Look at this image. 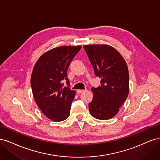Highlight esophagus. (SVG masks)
<instances>
[{
	"label": "esophagus",
	"instance_id": "1",
	"mask_svg": "<svg viewBox=\"0 0 160 160\" xmlns=\"http://www.w3.org/2000/svg\"><path fill=\"white\" fill-rule=\"evenodd\" d=\"M84 91L85 90H78L76 91V92H77V94H80L82 93V92H84Z\"/></svg>",
	"mask_w": 160,
	"mask_h": 160
}]
</instances>
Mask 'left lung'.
Returning <instances> with one entry per match:
<instances>
[{"mask_svg":"<svg viewBox=\"0 0 160 160\" xmlns=\"http://www.w3.org/2000/svg\"><path fill=\"white\" fill-rule=\"evenodd\" d=\"M84 48L101 78L100 86L92 88L94 93L88 104L91 115L98 120L116 116L129 93V72L126 61L112 46L106 44L84 45Z\"/></svg>","mask_w":160,"mask_h":160,"instance_id":"1","label":"left lung"}]
</instances>
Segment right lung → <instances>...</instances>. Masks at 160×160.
<instances>
[{
  "mask_svg": "<svg viewBox=\"0 0 160 160\" xmlns=\"http://www.w3.org/2000/svg\"><path fill=\"white\" fill-rule=\"evenodd\" d=\"M80 49L81 46L53 48L41 56L34 66L30 83L35 102L44 114L54 122L63 121L70 115L76 92L70 88L67 70ZM63 79L68 87H63Z\"/></svg>",
  "mask_w": 160,
  "mask_h": 160,
  "instance_id": "1",
  "label": "right lung"
}]
</instances>
